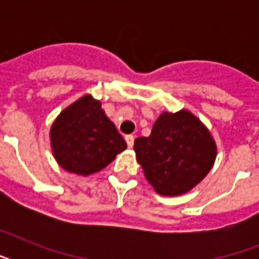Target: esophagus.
Masks as SVG:
<instances>
[{
	"instance_id": "1",
	"label": "esophagus",
	"mask_w": 259,
	"mask_h": 259,
	"mask_svg": "<svg viewBox=\"0 0 259 259\" xmlns=\"http://www.w3.org/2000/svg\"><path fill=\"white\" fill-rule=\"evenodd\" d=\"M125 140H126V144H127V146H129V148H132V146L134 145V137H133V136H126Z\"/></svg>"
}]
</instances>
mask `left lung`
Returning <instances> with one entry per match:
<instances>
[{"label":"left lung","mask_w":259,"mask_h":259,"mask_svg":"<svg viewBox=\"0 0 259 259\" xmlns=\"http://www.w3.org/2000/svg\"><path fill=\"white\" fill-rule=\"evenodd\" d=\"M134 152L156 192L177 196L200 183L212 168L217 146L211 134L187 110L162 113L149 137H138Z\"/></svg>","instance_id":"left-lung-1"}]
</instances>
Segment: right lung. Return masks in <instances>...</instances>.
<instances>
[{"mask_svg":"<svg viewBox=\"0 0 259 259\" xmlns=\"http://www.w3.org/2000/svg\"><path fill=\"white\" fill-rule=\"evenodd\" d=\"M51 145L59 165L76 175L99 172L126 149V142L90 95L63 110L51 129Z\"/></svg>","mask_w":259,"mask_h":259,"instance_id":"obj_1","label":"right lung"}]
</instances>
